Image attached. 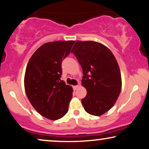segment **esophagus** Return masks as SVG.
Segmentation results:
<instances>
[{
  "label": "esophagus",
  "mask_w": 149,
  "mask_h": 149,
  "mask_svg": "<svg viewBox=\"0 0 149 149\" xmlns=\"http://www.w3.org/2000/svg\"><path fill=\"white\" fill-rule=\"evenodd\" d=\"M72 87H73V89H74V90H76V89H77V88L79 87V85H74V86H73Z\"/></svg>",
  "instance_id": "1"
}]
</instances>
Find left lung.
<instances>
[{
	"instance_id": "obj_1",
	"label": "left lung",
	"mask_w": 149,
	"mask_h": 149,
	"mask_svg": "<svg viewBox=\"0 0 149 149\" xmlns=\"http://www.w3.org/2000/svg\"><path fill=\"white\" fill-rule=\"evenodd\" d=\"M71 53L83 70L81 84L87 95L81 102L85 111L103 115L113 107L121 90V71L115 57L107 47L92 40H77Z\"/></svg>"
}]
</instances>
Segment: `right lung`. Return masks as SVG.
<instances>
[{
	"label": "right lung",
	"mask_w": 149,
	"mask_h": 149,
	"mask_svg": "<svg viewBox=\"0 0 149 149\" xmlns=\"http://www.w3.org/2000/svg\"><path fill=\"white\" fill-rule=\"evenodd\" d=\"M74 43V40L46 42L34 53L26 66V95L34 109L50 120L60 119L68 111L73 89L60 78L62 62Z\"/></svg>",
	"instance_id": "add662e5"
}]
</instances>
